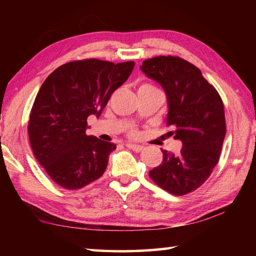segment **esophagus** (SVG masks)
Segmentation results:
<instances>
[{
    "instance_id": "esophagus-1",
    "label": "esophagus",
    "mask_w": 256,
    "mask_h": 256,
    "mask_svg": "<svg viewBox=\"0 0 256 256\" xmlns=\"http://www.w3.org/2000/svg\"><path fill=\"white\" fill-rule=\"evenodd\" d=\"M126 146H128V149H131V150H133V151H136V152H141V151L144 149V146H138V144H126Z\"/></svg>"
}]
</instances>
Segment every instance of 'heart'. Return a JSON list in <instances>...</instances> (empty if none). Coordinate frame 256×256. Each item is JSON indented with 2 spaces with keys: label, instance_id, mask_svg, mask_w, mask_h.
Listing matches in <instances>:
<instances>
[{
  "label": "heart",
  "instance_id": "heart-1",
  "mask_svg": "<svg viewBox=\"0 0 256 256\" xmlns=\"http://www.w3.org/2000/svg\"><path fill=\"white\" fill-rule=\"evenodd\" d=\"M144 86H149V84H144Z\"/></svg>",
  "mask_w": 256,
  "mask_h": 256
}]
</instances>
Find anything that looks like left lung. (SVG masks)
Here are the masks:
<instances>
[{
    "label": "left lung",
    "instance_id": "1",
    "mask_svg": "<svg viewBox=\"0 0 256 256\" xmlns=\"http://www.w3.org/2000/svg\"><path fill=\"white\" fill-rule=\"evenodd\" d=\"M140 68L164 88L170 134L183 144L178 154L162 150V162L149 176L168 193L184 196L200 188L219 162L226 136L222 100L196 66L177 56L146 60Z\"/></svg>",
    "mask_w": 256,
    "mask_h": 256
}]
</instances>
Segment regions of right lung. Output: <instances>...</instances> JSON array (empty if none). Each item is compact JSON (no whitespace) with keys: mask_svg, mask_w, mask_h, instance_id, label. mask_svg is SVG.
Returning <instances> with one entry per match:
<instances>
[{"mask_svg":"<svg viewBox=\"0 0 256 256\" xmlns=\"http://www.w3.org/2000/svg\"><path fill=\"white\" fill-rule=\"evenodd\" d=\"M133 68V60H73L56 68L42 84L30 112L29 141L37 162L58 185L81 188L106 170L116 144L86 136V118L100 116Z\"/></svg>","mask_w":256,"mask_h":256,"instance_id":"1","label":"right lung"}]
</instances>
